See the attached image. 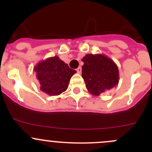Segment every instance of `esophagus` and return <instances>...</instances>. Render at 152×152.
Listing matches in <instances>:
<instances>
[{"mask_svg":"<svg viewBox=\"0 0 152 152\" xmlns=\"http://www.w3.org/2000/svg\"><path fill=\"white\" fill-rule=\"evenodd\" d=\"M76 71H77L78 73H81V72H82V67H79L77 69H76Z\"/></svg>","mask_w":152,"mask_h":152,"instance_id":"esophagus-1","label":"esophagus"}]
</instances>
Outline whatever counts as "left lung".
Here are the masks:
<instances>
[{
  "mask_svg": "<svg viewBox=\"0 0 152 152\" xmlns=\"http://www.w3.org/2000/svg\"><path fill=\"white\" fill-rule=\"evenodd\" d=\"M82 78L87 90L93 96H99L116 87L119 82L117 65L106 55L86 54L82 59Z\"/></svg>",
  "mask_w": 152,
  "mask_h": 152,
  "instance_id": "left-lung-1",
  "label": "left lung"
}]
</instances>
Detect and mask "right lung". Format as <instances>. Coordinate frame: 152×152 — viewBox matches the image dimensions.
Returning <instances> with one entry per match:
<instances>
[{"label": "right lung", "mask_w": 152, "mask_h": 152, "mask_svg": "<svg viewBox=\"0 0 152 152\" xmlns=\"http://www.w3.org/2000/svg\"><path fill=\"white\" fill-rule=\"evenodd\" d=\"M40 90L48 96H59L68 87L69 82L76 73L67 64L55 56L40 61L34 67Z\"/></svg>", "instance_id": "1"}]
</instances>
